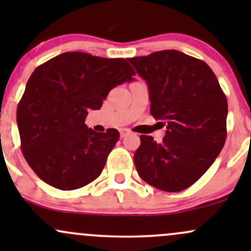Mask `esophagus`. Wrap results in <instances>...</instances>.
Wrapping results in <instances>:
<instances>
[{"label": "esophagus", "instance_id": "obj_1", "mask_svg": "<svg viewBox=\"0 0 251 251\" xmlns=\"http://www.w3.org/2000/svg\"><path fill=\"white\" fill-rule=\"evenodd\" d=\"M128 133H129L128 128H122V129H120V137H122V138H124L126 134H128Z\"/></svg>", "mask_w": 251, "mask_h": 251}]
</instances>
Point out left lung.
Returning <instances> with one entry per match:
<instances>
[{"mask_svg":"<svg viewBox=\"0 0 251 251\" xmlns=\"http://www.w3.org/2000/svg\"><path fill=\"white\" fill-rule=\"evenodd\" d=\"M127 60L148 83L151 114L166 124L160 143L140 135L134 153L138 175L163 191L188 189L212 165L226 143V94L205 62L179 50Z\"/></svg>","mask_w":251,"mask_h":251,"instance_id":"8db88e82","label":"left lung"}]
</instances>
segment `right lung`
I'll return each mask as SVG.
<instances>
[{"mask_svg": "<svg viewBox=\"0 0 251 251\" xmlns=\"http://www.w3.org/2000/svg\"><path fill=\"white\" fill-rule=\"evenodd\" d=\"M122 57L82 51L62 53L33 72L17 106L21 150L40 179L59 190H75L97 179L119 132H96L85 124L112 88L133 80Z\"/></svg>", "mask_w": 251, "mask_h": 251, "instance_id": "add662e5", "label": "right lung"}]
</instances>
